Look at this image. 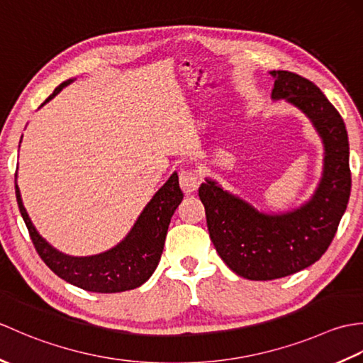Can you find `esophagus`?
Returning a JSON list of instances; mask_svg holds the SVG:
<instances>
[{"label":"esophagus","instance_id":"obj_1","mask_svg":"<svg viewBox=\"0 0 363 363\" xmlns=\"http://www.w3.org/2000/svg\"><path fill=\"white\" fill-rule=\"evenodd\" d=\"M179 186L184 194H194L199 186V177L195 169H182L179 173Z\"/></svg>","mask_w":363,"mask_h":363}]
</instances>
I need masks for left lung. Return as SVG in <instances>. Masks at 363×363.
Here are the masks:
<instances>
[{"label": "left lung", "instance_id": "obj_1", "mask_svg": "<svg viewBox=\"0 0 363 363\" xmlns=\"http://www.w3.org/2000/svg\"><path fill=\"white\" fill-rule=\"evenodd\" d=\"M272 98L306 113L325 145L317 190L298 209L264 213L206 179L199 187L207 229L223 262L251 281L279 279L315 264L329 248L351 194L350 143L343 118L323 91L296 73L273 70Z\"/></svg>", "mask_w": 363, "mask_h": 363}]
</instances>
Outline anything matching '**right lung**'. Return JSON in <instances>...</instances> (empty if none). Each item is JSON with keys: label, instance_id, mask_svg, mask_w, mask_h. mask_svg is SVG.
<instances>
[{"label": "right lung", "instance_id": "add662e5", "mask_svg": "<svg viewBox=\"0 0 363 363\" xmlns=\"http://www.w3.org/2000/svg\"><path fill=\"white\" fill-rule=\"evenodd\" d=\"M70 82H73V79L60 84L45 99V103H48ZM15 196H17L20 213L26 223L35 251L50 267L51 272L76 287L95 293L133 290L150 279L154 269L157 268L162 251H164L169 220L184 198L179 181H177V173H173L164 186L156 191L151 201L146 204L133 229L117 246L106 252L95 254V256L74 257L52 248L37 233L25 206H23L20 189L17 186V173H15Z\"/></svg>", "mask_w": 363, "mask_h": 363}]
</instances>
